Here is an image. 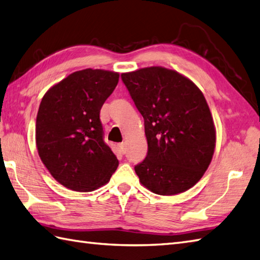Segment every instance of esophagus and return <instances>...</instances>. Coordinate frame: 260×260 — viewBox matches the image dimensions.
<instances>
[{
  "label": "esophagus",
  "mask_w": 260,
  "mask_h": 260,
  "mask_svg": "<svg viewBox=\"0 0 260 260\" xmlns=\"http://www.w3.org/2000/svg\"><path fill=\"white\" fill-rule=\"evenodd\" d=\"M118 147H119L120 152L122 153V154H124V153H125V146H124V143H123V142H122V143H120V145H119Z\"/></svg>",
  "instance_id": "1"
}]
</instances>
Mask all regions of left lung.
Segmentation results:
<instances>
[{"instance_id": "8db88e82", "label": "left lung", "mask_w": 260, "mask_h": 260, "mask_svg": "<svg viewBox=\"0 0 260 260\" xmlns=\"http://www.w3.org/2000/svg\"><path fill=\"white\" fill-rule=\"evenodd\" d=\"M145 120L147 157L135 166L152 192L171 196L197 183L210 165L216 131L198 86L178 72L151 67L121 74Z\"/></svg>"}]
</instances>
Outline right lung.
Wrapping results in <instances>:
<instances>
[{"mask_svg": "<svg viewBox=\"0 0 260 260\" xmlns=\"http://www.w3.org/2000/svg\"><path fill=\"white\" fill-rule=\"evenodd\" d=\"M119 73L77 71L44 94L37 117L39 155L56 181L74 191L106 184L119 161L105 142L100 110Z\"/></svg>", "mask_w": 260, "mask_h": 260, "instance_id": "add662e5", "label": "right lung"}]
</instances>
